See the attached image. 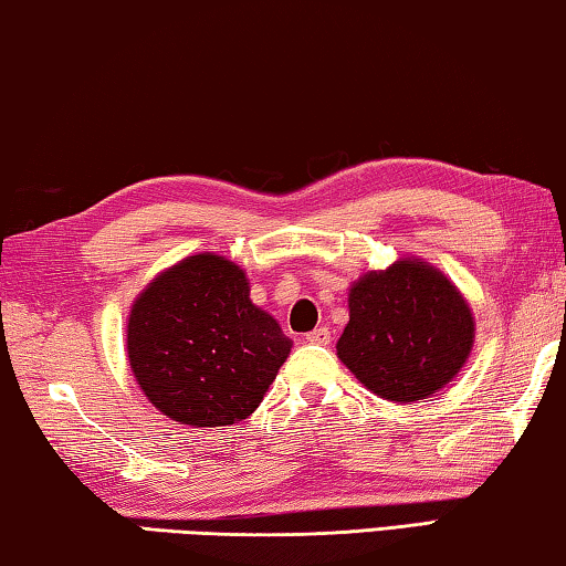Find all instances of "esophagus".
I'll return each mask as SVG.
<instances>
[{
    "label": "esophagus",
    "instance_id": "obj_1",
    "mask_svg": "<svg viewBox=\"0 0 566 566\" xmlns=\"http://www.w3.org/2000/svg\"><path fill=\"white\" fill-rule=\"evenodd\" d=\"M307 339L310 345H329V339H332V335H329V327H315L312 332H307Z\"/></svg>",
    "mask_w": 566,
    "mask_h": 566
}]
</instances>
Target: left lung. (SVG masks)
I'll return each mask as SVG.
<instances>
[{
    "label": "left lung",
    "instance_id": "obj_1",
    "mask_svg": "<svg viewBox=\"0 0 566 566\" xmlns=\"http://www.w3.org/2000/svg\"><path fill=\"white\" fill-rule=\"evenodd\" d=\"M337 357L375 396L412 402L451 382L473 347L469 302L443 272L400 259L349 286Z\"/></svg>",
    "mask_w": 566,
    "mask_h": 566
}]
</instances>
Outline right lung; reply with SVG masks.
Wrapping results in <instances>:
<instances>
[{
    "mask_svg": "<svg viewBox=\"0 0 566 566\" xmlns=\"http://www.w3.org/2000/svg\"><path fill=\"white\" fill-rule=\"evenodd\" d=\"M290 349L280 322L251 304L244 269L211 251L160 272L128 315V360L143 396L193 428L249 418Z\"/></svg>",
    "mask_w": 566,
    "mask_h": 566,
    "instance_id": "obj_1",
    "label": "right lung"
}]
</instances>
